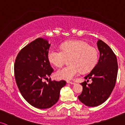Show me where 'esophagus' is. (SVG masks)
Instances as JSON below:
<instances>
[{
    "instance_id": "obj_1",
    "label": "esophagus",
    "mask_w": 125,
    "mask_h": 125,
    "mask_svg": "<svg viewBox=\"0 0 125 125\" xmlns=\"http://www.w3.org/2000/svg\"><path fill=\"white\" fill-rule=\"evenodd\" d=\"M67 83L71 84H75L74 82H70V81H67Z\"/></svg>"
}]
</instances>
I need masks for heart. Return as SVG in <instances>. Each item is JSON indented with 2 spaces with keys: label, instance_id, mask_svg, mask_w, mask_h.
<instances>
[{
  "label": "heart",
  "instance_id": "obj_1",
  "mask_svg": "<svg viewBox=\"0 0 125 125\" xmlns=\"http://www.w3.org/2000/svg\"><path fill=\"white\" fill-rule=\"evenodd\" d=\"M61 50L51 49L47 53V58L51 64L61 67L70 58V65L60 69L55 73L58 79L72 80L83 72L89 71L95 65L98 61V52L87 43L81 41H70L63 43Z\"/></svg>",
  "mask_w": 125,
  "mask_h": 125
}]
</instances>
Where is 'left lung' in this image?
Wrapping results in <instances>:
<instances>
[{"label":"left lung","instance_id":"left-lung-1","mask_svg":"<svg viewBox=\"0 0 125 125\" xmlns=\"http://www.w3.org/2000/svg\"><path fill=\"white\" fill-rule=\"evenodd\" d=\"M97 45L100 52L99 60L84 77L85 79H92V83L87 84L84 81L81 83L83 91L78 96L80 101L88 107L101 105L108 98L115 87L118 74L117 59L113 51L101 40H98Z\"/></svg>","mask_w":125,"mask_h":125}]
</instances>
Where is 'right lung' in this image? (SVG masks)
<instances>
[{"mask_svg":"<svg viewBox=\"0 0 125 125\" xmlns=\"http://www.w3.org/2000/svg\"><path fill=\"white\" fill-rule=\"evenodd\" d=\"M50 44L39 38L27 44L18 53L14 64L16 83L22 97L35 108L46 109L58 101L64 81H43L53 72L47 53Z\"/></svg>","mask_w":125,"mask_h":125,"instance_id":"add662e5","label":"right lung"}]
</instances>
